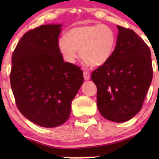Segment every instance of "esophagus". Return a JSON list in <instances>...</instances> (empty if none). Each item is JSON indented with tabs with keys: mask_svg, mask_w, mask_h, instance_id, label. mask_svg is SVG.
<instances>
[{
	"mask_svg": "<svg viewBox=\"0 0 159 159\" xmlns=\"http://www.w3.org/2000/svg\"><path fill=\"white\" fill-rule=\"evenodd\" d=\"M83 74H84V78L85 81H88L90 78V75L89 73V72H87V71H84Z\"/></svg>",
	"mask_w": 159,
	"mask_h": 159,
	"instance_id": "34e87169",
	"label": "esophagus"
}]
</instances>
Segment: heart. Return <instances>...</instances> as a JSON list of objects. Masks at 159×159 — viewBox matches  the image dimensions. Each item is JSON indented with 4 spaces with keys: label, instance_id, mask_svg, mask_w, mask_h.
I'll return each mask as SVG.
<instances>
[{
    "label": "heart",
    "instance_id": "b5f03b06",
    "mask_svg": "<svg viewBox=\"0 0 159 159\" xmlns=\"http://www.w3.org/2000/svg\"><path fill=\"white\" fill-rule=\"evenodd\" d=\"M116 37L105 25H86L72 28L58 40L57 45L64 59L73 63L79 55L86 64L98 67L105 64L114 52Z\"/></svg>",
    "mask_w": 159,
    "mask_h": 159
}]
</instances>
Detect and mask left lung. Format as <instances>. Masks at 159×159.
<instances>
[{
    "label": "left lung",
    "mask_w": 159,
    "mask_h": 159,
    "mask_svg": "<svg viewBox=\"0 0 159 159\" xmlns=\"http://www.w3.org/2000/svg\"><path fill=\"white\" fill-rule=\"evenodd\" d=\"M116 45L110 59L95 69L97 106L105 119L123 123L141 109L152 79L148 45L131 29L117 25Z\"/></svg>",
    "instance_id": "obj_1"
}]
</instances>
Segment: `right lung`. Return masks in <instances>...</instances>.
Returning <instances> with one entry per match:
<instances>
[{"label":"right lung","mask_w":159,"mask_h":159,"mask_svg":"<svg viewBox=\"0 0 159 159\" xmlns=\"http://www.w3.org/2000/svg\"><path fill=\"white\" fill-rule=\"evenodd\" d=\"M61 27L41 25L25 33L12 56L10 78L16 106L27 119L46 128L68 120L84 81L80 67L63 61L57 45Z\"/></svg>","instance_id":"1"}]
</instances>
